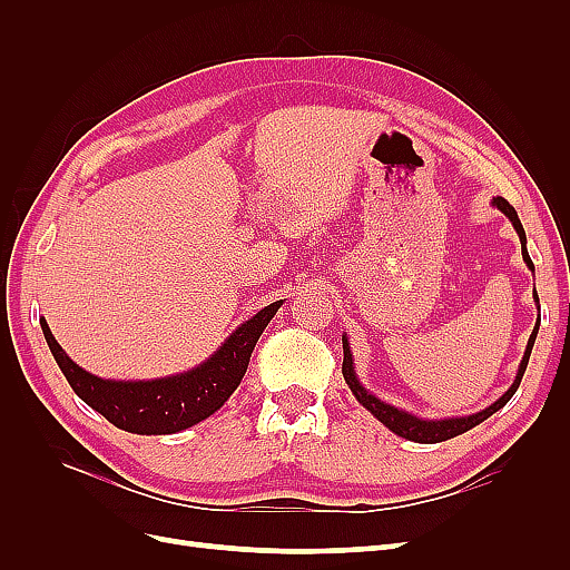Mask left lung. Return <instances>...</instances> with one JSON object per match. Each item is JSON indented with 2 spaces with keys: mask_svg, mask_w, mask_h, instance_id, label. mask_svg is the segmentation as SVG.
<instances>
[{
  "mask_svg": "<svg viewBox=\"0 0 570 570\" xmlns=\"http://www.w3.org/2000/svg\"><path fill=\"white\" fill-rule=\"evenodd\" d=\"M494 204H497V209H502V212L511 218L515 233H519V237H521L523 262L532 268V262H530L528 249H525V230H523V226H521L519 214H515V209H513V206H511L504 197H497V199H494ZM532 271H534V268H532ZM534 299H538V292H534ZM534 337H538V325H534V331H532V335H530V340H528V350H525V356H523V361H521L519 375H515L513 385L507 390V394L502 396V400H497V402H494L492 406H488L485 411L473 413V416H463V419L421 421V419H416V416H411V413H406V411H400V409H394V406H390V404H385V402L377 400V396H373L371 392H366L364 387L358 385L356 375H354V366H352V352H350V344H347V340H344V337H342V350H344L342 375H344V381H347L350 390L354 392V396L358 400V404H364L377 421H381L383 425H387V428L392 430V433H396L400 438H406V440H413V442L435 444V442L452 440V438H456V435L465 433V430L475 428L478 423H482L485 419H490L494 411H499V409H502V406L511 400V396L515 394V390H519L521 381H523V373H525V368H528V358H530V352H532Z\"/></svg>",
  "mask_w": 570,
  "mask_h": 570,
  "instance_id": "obj_1",
  "label": "left lung"
}]
</instances>
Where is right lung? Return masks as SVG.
<instances>
[{"mask_svg": "<svg viewBox=\"0 0 570 570\" xmlns=\"http://www.w3.org/2000/svg\"><path fill=\"white\" fill-rule=\"evenodd\" d=\"M281 304L283 299L268 304L247 323L239 325L223 342V347L209 361H204L202 366L147 383L101 381V377L82 371L63 354L45 318L40 325L68 385L73 387L85 404L99 411L116 428L128 430V433L170 435L209 419L214 411L228 402V396L237 390L239 381L247 373L256 340L262 337L264 327L271 323Z\"/></svg>", "mask_w": 570, "mask_h": 570, "instance_id": "right-lung-1", "label": "right lung"}]
</instances>
